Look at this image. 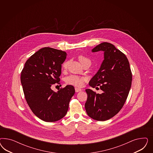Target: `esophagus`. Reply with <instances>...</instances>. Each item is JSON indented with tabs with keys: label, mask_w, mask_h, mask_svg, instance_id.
<instances>
[{
	"label": "esophagus",
	"mask_w": 153,
	"mask_h": 153,
	"mask_svg": "<svg viewBox=\"0 0 153 153\" xmlns=\"http://www.w3.org/2000/svg\"><path fill=\"white\" fill-rule=\"evenodd\" d=\"M82 91V89L80 88H75V91L76 92V93H78V92H79V91Z\"/></svg>",
	"instance_id": "obj_1"
}]
</instances>
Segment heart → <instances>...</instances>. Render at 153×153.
Segmentation results:
<instances>
[{
    "label": "heart",
    "instance_id": "heart-1",
    "mask_svg": "<svg viewBox=\"0 0 153 153\" xmlns=\"http://www.w3.org/2000/svg\"><path fill=\"white\" fill-rule=\"evenodd\" d=\"M79 59L82 65H83L85 62H91L89 58L82 55L79 56ZM68 61L65 62L62 64V68L63 70H66L68 67ZM86 79L84 77H80L79 76L73 74L67 77L65 81V82L68 85H73L76 87H82L83 86L84 82L86 81Z\"/></svg>",
    "mask_w": 153,
    "mask_h": 153
}]
</instances>
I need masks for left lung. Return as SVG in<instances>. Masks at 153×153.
Returning a JSON list of instances; mask_svg holds the SVG:
<instances>
[{
  "mask_svg": "<svg viewBox=\"0 0 153 153\" xmlns=\"http://www.w3.org/2000/svg\"><path fill=\"white\" fill-rule=\"evenodd\" d=\"M99 51L104 52V59L89 85L93 88L99 86L103 92L99 94L86 89L88 99L85 107L90 118L104 121L116 115L124 105L132 75L127 58L114 45L102 42L92 50V52Z\"/></svg>",
  "mask_w": 153,
  "mask_h": 153,
  "instance_id": "8db88e82",
  "label": "left lung"
}]
</instances>
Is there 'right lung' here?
Listing matches in <instances>:
<instances>
[{
  "label": "right lung",
  "mask_w": 153,
  "mask_h": 153,
  "mask_svg": "<svg viewBox=\"0 0 153 153\" xmlns=\"http://www.w3.org/2000/svg\"><path fill=\"white\" fill-rule=\"evenodd\" d=\"M67 56L65 51L45 47L28 59L21 74V82L26 100L35 116L53 122L63 118L75 93L74 87L67 85L57 93L51 85L60 83L62 64Z\"/></svg>",
  "instance_id": "add662e5"
}]
</instances>
